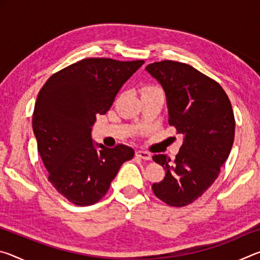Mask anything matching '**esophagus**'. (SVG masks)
Instances as JSON below:
<instances>
[{
  "label": "esophagus",
  "instance_id": "34e87169",
  "mask_svg": "<svg viewBox=\"0 0 260 260\" xmlns=\"http://www.w3.org/2000/svg\"><path fill=\"white\" fill-rule=\"evenodd\" d=\"M136 157L141 158V159H144V160H150L151 159V155L147 151H142V150H138L135 152Z\"/></svg>",
  "mask_w": 260,
  "mask_h": 260
}]
</instances>
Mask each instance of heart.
<instances>
[{
  "label": "heart",
  "mask_w": 260,
  "mask_h": 260,
  "mask_svg": "<svg viewBox=\"0 0 260 260\" xmlns=\"http://www.w3.org/2000/svg\"><path fill=\"white\" fill-rule=\"evenodd\" d=\"M150 90H159V88L155 87V86H147V87H144V89H143V91H150Z\"/></svg>",
  "instance_id": "obj_1"
}]
</instances>
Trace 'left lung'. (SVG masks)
I'll return each mask as SVG.
<instances>
[{"instance_id": "8db88e82", "label": "left lung", "mask_w": 260, "mask_h": 260, "mask_svg": "<svg viewBox=\"0 0 260 260\" xmlns=\"http://www.w3.org/2000/svg\"><path fill=\"white\" fill-rule=\"evenodd\" d=\"M146 70L165 91L169 124L183 135L174 160L167 155L152 157L166 171L152 191L166 204L181 208L203 195L218 178L234 142V113L222 87L190 65L162 60Z\"/></svg>"}]
</instances>
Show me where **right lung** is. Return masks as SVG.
<instances>
[{"mask_svg": "<svg viewBox=\"0 0 260 260\" xmlns=\"http://www.w3.org/2000/svg\"><path fill=\"white\" fill-rule=\"evenodd\" d=\"M143 63L86 58L52 74L41 88L32 119L38 151L48 180L71 203L99 202L120 166L133 158L134 150L124 144L94 143L91 127Z\"/></svg>", "mask_w": 260, "mask_h": 260, "instance_id": "right-lung-1", "label": "right lung"}]
</instances>
